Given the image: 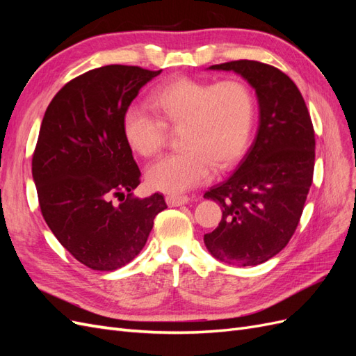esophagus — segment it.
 I'll return each mask as SVG.
<instances>
[{
	"label": "esophagus",
	"instance_id": "1",
	"mask_svg": "<svg viewBox=\"0 0 356 356\" xmlns=\"http://www.w3.org/2000/svg\"><path fill=\"white\" fill-rule=\"evenodd\" d=\"M165 200H166V203H168V207L174 208V207H181V204L188 203L190 197H188V196H184V195H182V196H181V195H169V196L165 197Z\"/></svg>",
	"mask_w": 356,
	"mask_h": 356
}]
</instances>
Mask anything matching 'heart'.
Returning a JSON list of instances; mask_svg holds the SVG:
<instances>
[{"label":"heart","mask_w":356,"mask_h":356,"mask_svg":"<svg viewBox=\"0 0 356 356\" xmlns=\"http://www.w3.org/2000/svg\"><path fill=\"white\" fill-rule=\"evenodd\" d=\"M147 106L153 114L131 105L122 117L124 141L135 154L156 156L163 148L166 129H179V152L159 159L145 172L153 190L181 193L203 184L213 166L233 165L250 141L254 96L242 80L174 79L148 96Z\"/></svg>","instance_id":"obj_1"}]
</instances>
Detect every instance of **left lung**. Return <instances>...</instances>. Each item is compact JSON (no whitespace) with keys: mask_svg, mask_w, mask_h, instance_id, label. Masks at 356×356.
Here are the masks:
<instances>
[{"mask_svg":"<svg viewBox=\"0 0 356 356\" xmlns=\"http://www.w3.org/2000/svg\"><path fill=\"white\" fill-rule=\"evenodd\" d=\"M209 68L248 80L260 124L238 170L203 195L222 208L218 227L203 241L222 263L257 266L281 252L300 222L314 181V124L296 83L281 70L248 59Z\"/></svg>","mask_w":356,"mask_h":356,"instance_id":"left-lung-1","label":"left lung"}]
</instances>
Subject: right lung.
<instances>
[{
    "mask_svg": "<svg viewBox=\"0 0 356 356\" xmlns=\"http://www.w3.org/2000/svg\"><path fill=\"white\" fill-rule=\"evenodd\" d=\"M160 72L90 70L63 86L42 118L32 154L40 209L60 245L92 270L131 263L166 209L160 193L132 196L141 170L122 132L124 110Z\"/></svg>",
    "mask_w": 356,
    "mask_h": 356,
    "instance_id": "1",
    "label": "right lung"
}]
</instances>
